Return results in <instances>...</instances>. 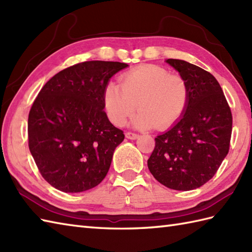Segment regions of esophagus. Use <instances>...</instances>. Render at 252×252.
Segmentation results:
<instances>
[{"label": "esophagus", "mask_w": 252, "mask_h": 252, "mask_svg": "<svg viewBox=\"0 0 252 252\" xmlns=\"http://www.w3.org/2000/svg\"><path fill=\"white\" fill-rule=\"evenodd\" d=\"M126 137L129 138V140H136V138L140 137V135L136 134V133H133V132H126Z\"/></svg>", "instance_id": "obj_1"}]
</instances>
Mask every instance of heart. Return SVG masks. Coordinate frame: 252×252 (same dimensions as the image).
Returning a JSON list of instances; mask_svg holds the SVG:
<instances>
[{
  "label": "heart",
  "instance_id": "heart-1",
  "mask_svg": "<svg viewBox=\"0 0 252 252\" xmlns=\"http://www.w3.org/2000/svg\"><path fill=\"white\" fill-rule=\"evenodd\" d=\"M189 97L185 79L156 65L132 69L122 74L120 85L108 83L104 91L110 121L121 126L138 108L133 126L141 130L169 129L184 114Z\"/></svg>",
  "mask_w": 252,
  "mask_h": 252
}]
</instances>
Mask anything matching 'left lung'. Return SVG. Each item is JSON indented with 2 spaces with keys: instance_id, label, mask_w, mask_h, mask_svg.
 Segmentation results:
<instances>
[{
  "instance_id": "left-lung-1",
  "label": "left lung",
  "mask_w": 252,
  "mask_h": 252,
  "mask_svg": "<svg viewBox=\"0 0 252 252\" xmlns=\"http://www.w3.org/2000/svg\"><path fill=\"white\" fill-rule=\"evenodd\" d=\"M185 79L189 97L184 114L170 130L155 138L147 160L159 183L191 190L213 178L229 149L233 118L217 79L181 60L165 61Z\"/></svg>"
}]
</instances>
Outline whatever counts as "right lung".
<instances>
[{"mask_svg": "<svg viewBox=\"0 0 252 252\" xmlns=\"http://www.w3.org/2000/svg\"><path fill=\"white\" fill-rule=\"evenodd\" d=\"M127 65L91 61L56 73L29 112V149L43 179L56 189L80 192L97 186L125 140L104 111L110 78Z\"/></svg>", "mask_w": 252, "mask_h": 252, "instance_id": "1", "label": "right lung"}]
</instances>
